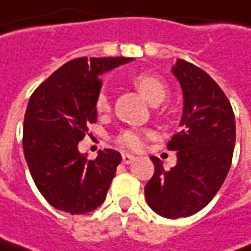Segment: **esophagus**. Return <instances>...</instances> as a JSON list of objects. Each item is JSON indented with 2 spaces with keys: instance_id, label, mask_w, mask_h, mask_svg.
<instances>
[{
  "instance_id": "34e87169",
  "label": "esophagus",
  "mask_w": 251,
  "mask_h": 251,
  "mask_svg": "<svg viewBox=\"0 0 251 251\" xmlns=\"http://www.w3.org/2000/svg\"><path fill=\"white\" fill-rule=\"evenodd\" d=\"M133 161H135V156L133 155H129V153H124L122 155V162L126 164V165L130 164V162H133Z\"/></svg>"
}]
</instances>
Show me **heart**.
<instances>
[{"label": "heart", "instance_id": "b5f03b06", "mask_svg": "<svg viewBox=\"0 0 251 251\" xmlns=\"http://www.w3.org/2000/svg\"><path fill=\"white\" fill-rule=\"evenodd\" d=\"M133 84L135 87L141 92V95L148 99L151 103H159L162 102L167 96V84L164 80L159 77L149 75V73H139L136 76H133ZM96 110L104 113L110 110V102L109 98L104 92H99L98 98H96ZM147 136H152V132H141V130H126L121 136H119V144L122 147L127 149H133L138 151L144 147V141Z\"/></svg>", "mask_w": 251, "mask_h": 251}]
</instances>
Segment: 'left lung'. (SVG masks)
Here are the masks:
<instances>
[{
  "label": "left lung",
  "mask_w": 251,
  "mask_h": 251,
  "mask_svg": "<svg viewBox=\"0 0 251 251\" xmlns=\"http://www.w3.org/2000/svg\"><path fill=\"white\" fill-rule=\"evenodd\" d=\"M172 73L184 98L181 130L168 142L176 165L165 171L151 156L155 172L145 198L156 214L179 218L202 210L221 188L233 159L236 121L227 96L204 70L178 58Z\"/></svg>",
  "instance_id": "left-lung-1"
}]
</instances>
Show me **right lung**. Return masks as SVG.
<instances>
[{
	"instance_id": "obj_1",
	"label": "right lung",
	"mask_w": 251,
	"mask_h": 251,
	"mask_svg": "<svg viewBox=\"0 0 251 251\" xmlns=\"http://www.w3.org/2000/svg\"><path fill=\"white\" fill-rule=\"evenodd\" d=\"M132 60H70L31 95L23 127L24 156L38 191L54 208L86 214L104 201L122 155L104 149L89 161L79 142L98 121L100 76Z\"/></svg>"
}]
</instances>
